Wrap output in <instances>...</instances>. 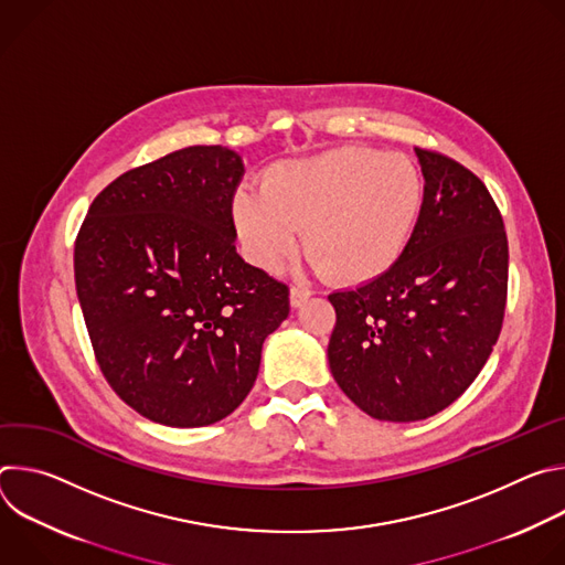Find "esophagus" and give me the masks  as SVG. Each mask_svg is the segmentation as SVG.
<instances>
[{
  "label": "esophagus",
  "mask_w": 565,
  "mask_h": 565,
  "mask_svg": "<svg viewBox=\"0 0 565 565\" xmlns=\"http://www.w3.org/2000/svg\"><path fill=\"white\" fill-rule=\"evenodd\" d=\"M310 295H312V292H310L308 288H303V286H292V288H290V306H292V308H299Z\"/></svg>",
  "instance_id": "34e87169"
}]
</instances>
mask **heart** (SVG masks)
<instances>
[{
  "instance_id": "b5f03b06",
  "label": "heart",
  "mask_w": 565,
  "mask_h": 565,
  "mask_svg": "<svg viewBox=\"0 0 565 565\" xmlns=\"http://www.w3.org/2000/svg\"><path fill=\"white\" fill-rule=\"evenodd\" d=\"M425 201L412 158L362 147L284 160L262 194L238 192L232 214L248 259L277 268L303 246L319 275L360 284L384 275L407 250Z\"/></svg>"
}]
</instances>
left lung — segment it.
Returning a JSON list of instances; mask_svg holds the SVG:
<instances>
[{"instance_id": "8db88e82", "label": "left lung", "mask_w": 565, "mask_h": 565, "mask_svg": "<svg viewBox=\"0 0 565 565\" xmlns=\"http://www.w3.org/2000/svg\"><path fill=\"white\" fill-rule=\"evenodd\" d=\"M425 201L407 250L380 277L329 295L338 321L329 364L377 420L447 409L486 366L505 315L508 236L482 181L416 147Z\"/></svg>"}]
</instances>
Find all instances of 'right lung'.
Here are the masks:
<instances>
[{"label": "right lung", "mask_w": 565, "mask_h": 565, "mask_svg": "<svg viewBox=\"0 0 565 565\" xmlns=\"http://www.w3.org/2000/svg\"><path fill=\"white\" fill-rule=\"evenodd\" d=\"M244 160L194 145L125 172L75 238V290L103 375L168 427H205L250 393L288 286L236 255Z\"/></svg>", "instance_id": "obj_1"}]
</instances>
